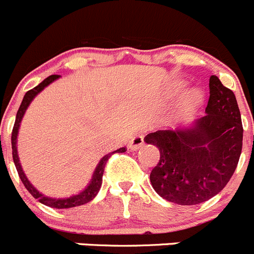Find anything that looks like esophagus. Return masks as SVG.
<instances>
[{"instance_id": "esophagus-1", "label": "esophagus", "mask_w": 254, "mask_h": 254, "mask_svg": "<svg viewBox=\"0 0 254 254\" xmlns=\"http://www.w3.org/2000/svg\"><path fill=\"white\" fill-rule=\"evenodd\" d=\"M143 144H144V138H143L142 134L138 133V134H134L132 138H130L129 143H128V147H129L132 150H137L139 149Z\"/></svg>"}]
</instances>
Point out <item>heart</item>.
<instances>
[{"instance_id": "b5f03b06", "label": "heart", "mask_w": 254, "mask_h": 254, "mask_svg": "<svg viewBox=\"0 0 254 254\" xmlns=\"http://www.w3.org/2000/svg\"><path fill=\"white\" fill-rule=\"evenodd\" d=\"M188 101H189V104H195L196 101H199V94L197 92H191L189 97H188Z\"/></svg>"}]
</instances>
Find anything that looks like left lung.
I'll use <instances>...</instances> for the list:
<instances>
[{
    "mask_svg": "<svg viewBox=\"0 0 254 254\" xmlns=\"http://www.w3.org/2000/svg\"><path fill=\"white\" fill-rule=\"evenodd\" d=\"M209 86L205 116L191 126L158 129L144 137L160 152L150 183L158 195L178 205H197L217 195L242 152L243 127L235 94L215 75Z\"/></svg>",
    "mask_w": 254,
    "mask_h": 254,
    "instance_id": "left-lung-1",
    "label": "left lung"
}]
</instances>
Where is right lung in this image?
<instances>
[{
	"label": "right lung",
	"instance_id": "right-lung-1",
	"mask_svg": "<svg viewBox=\"0 0 254 254\" xmlns=\"http://www.w3.org/2000/svg\"><path fill=\"white\" fill-rule=\"evenodd\" d=\"M59 76L60 75H50V76H48L47 79L43 80L38 86H36L34 89L27 91L26 95H24L23 101H22L18 111H17L16 121H14L13 129H12V137H11L12 157H13L14 165H16V169H17V172H18V175H19V178H21L22 183H23V185L26 187V189L31 192V195L34 197V199H37L39 202L47 205V206L54 207V209H69V207H75V206H80V205L87 204V202H90L95 196H96L97 192H99V190H100V188H101L102 175H104L105 165H106L109 158L111 157L114 153L126 152V148L125 147L120 148V149H117V150H115V152L109 153V154L105 155V157L100 160L99 164H97L96 169H95V172H94V177H92L90 184L87 185L86 189L82 190V191L79 192L77 195H72V196H70V197H64V199H57V197L45 196V195H43L42 192H39L38 190H37L36 188H34L33 185L29 183V180L27 179V177L24 175L23 170H22L21 164H19L18 154H17L16 144H17V134H18V128H19V125H21L22 117H23L24 112H26L27 107L29 106V104L32 102V100H33L34 97H36L37 95H38L45 86H48L50 82H53L54 80H57Z\"/></svg>",
	"mask_w": 254,
	"mask_h": 254
}]
</instances>
